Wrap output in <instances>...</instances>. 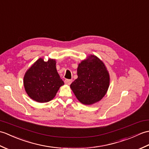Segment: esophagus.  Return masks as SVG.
I'll list each match as a JSON object with an SVG mask.
<instances>
[{
    "instance_id": "obj_1",
    "label": "esophagus",
    "mask_w": 149,
    "mask_h": 149,
    "mask_svg": "<svg viewBox=\"0 0 149 149\" xmlns=\"http://www.w3.org/2000/svg\"><path fill=\"white\" fill-rule=\"evenodd\" d=\"M72 80H65L64 81V83L66 84V85H69L71 83H72Z\"/></svg>"
}]
</instances>
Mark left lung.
Here are the masks:
<instances>
[{
  "instance_id": "1",
  "label": "left lung",
  "mask_w": 149,
  "mask_h": 149,
  "mask_svg": "<svg viewBox=\"0 0 149 149\" xmlns=\"http://www.w3.org/2000/svg\"><path fill=\"white\" fill-rule=\"evenodd\" d=\"M78 78L70 88L77 100L85 105L101 101L110 86V74L104 62L97 56L89 55L79 63Z\"/></svg>"
}]
</instances>
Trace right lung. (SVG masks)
Masks as SVG:
<instances>
[{
	"label": "right lung",
	"instance_id": "1",
	"mask_svg": "<svg viewBox=\"0 0 149 149\" xmlns=\"http://www.w3.org/2000/svg\"><path fill=\"white\" fill-rule=\"evenodd\" d=\"M64 85L54 58H49L45 62L42 58H39L27 69L24 77L25 92L32 100L38 102L52 100Z\"/></svg>",
	"mask_w": 149,
	"mask_h": 149
}]
</instances>
